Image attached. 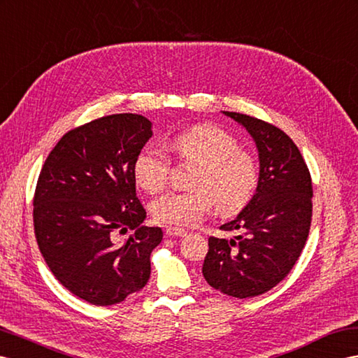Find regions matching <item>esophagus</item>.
Masks as SVG:
<instances>
[{
  "label": "esophagus",
  "mask_w": 358,
  "mask_h": 358,
  "mask_svg": "<svg viewBox=\"0 0 358 358\" xmlns=\"http://www.w3.org/2000/svg\"><path fill=\"white\" fill-rule=\"evenodd\" d=\"M164 234L168 237H185L187 234L186 230H182V228H177V227H168L166 230H164Z\"/></svg>",
  "instance_id": "1"
}]
</instances>
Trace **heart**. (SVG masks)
I'll return each instance as SVG.
<instances>
[{
    "mask_svg": "<svg viewBox=\"0 0 358 358\" xmlns=\"http://www.w3.org/2000/svg\"><path fill=\"white\" fill-rule=\"evenodd\" d=\"M171 150L177 157L196 163L190 186L155 198L152 216L159 222L192 227L217 207L224 216L239 213L250 204L259 186V169L250 154L222 128L201 124L173 136ZM136 182L146 192L163 189L169 173V159L157 148H145L134 162Z\"/></svg>",
    "mask_w": 358,
    "mask_h": 358,
    "instance_id": "heart-1",
    "label": "heart"
}]
</instances>
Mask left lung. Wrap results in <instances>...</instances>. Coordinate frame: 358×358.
Here are the masks:
<instances>
[{"label": "left lung", "instance_id": "obj_1", "mask_svg": "<svg viewBox=\"0 0 358 358\" xmlns=\"http://www.w3.org/2000/svg\"><path fill=\"white\" fill-rule=\"evenodd\" d=\"M250 133L259 152V186L250 204L225 231L210 237L203 264L206 281L234 298H252L287 277L299 259L311 222V178L298 146L280 128L257 117L222 112Z\"/></svg>", "mask_w": 358, "mask_h": 358}]
</instances>
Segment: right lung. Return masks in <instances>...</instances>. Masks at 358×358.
<instances>
[{"mask_svg":"<svg viewBox=\"0 0 358 358\" xmlns=\"http://www.w3.org/2000/svg\"><path fill=\"white\" fill-rule=\"evenodd\" d=\"M151 136L142 115L99 117L63 136L41 171L33 201L39 250L54 277L94 306L117 304L150 280L163 231L142 225L133 168ZM128 229L135 233L117 241Z\"/></svg>","mask_w":358,"mask_h":358,"instance_id":"right-lung-1","label":"right lung"}]
</instances>
